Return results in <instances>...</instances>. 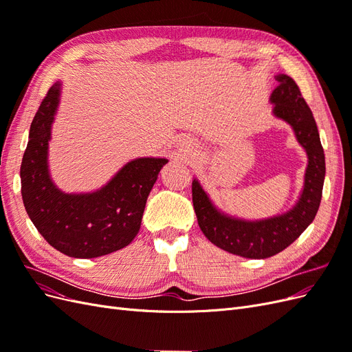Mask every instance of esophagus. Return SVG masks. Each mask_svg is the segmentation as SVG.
<instances>
[{"label":"esophagus","instance_id":"esophagus-1","mask_svg":"<svg viewBox=\"0 0 352 352\" xmlns=\"http://www.w3.org/2000/svg\"><path fill=\"white\" fill-rule=\"evenodd\" d=\"M180 146H182V150L185 151V153H192V151H195V145L190 142V141H188V140H182V144H180Z\"/></svg>","mask_w":352,"mask_h":352}]
</instances>
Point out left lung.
<instances>
[{"label": "left lung", "mask_w": 352, "mask_h": 352, "mask_svg": "<svg viewBox=\"0 0 352 352\" xmlns=\"http://www.w3.org/2000/svg\"><path fill=\"white\" fill-rule=\"evenodd\" d=\"M276 80L279 85L270 95L273 116L292 127L308 158L295 206L278 216L245 220L217 208L198 179L192 180V202L202 233L216 247L243 258H269L289 247L311 225L322 201L326 163L313 113L292 78L278 74Z\"/></svg>", "instance_id": "left-lung-1"}]
</instances>
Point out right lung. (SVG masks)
<instances>
[{
	"mask_svg": "<svg viewBox=\"0 0 352 352\" xmlns=\"http://www.w3.org/2000/svg\"><path fill=\"white\" fill-rule=\"evenodd\" d=\"M61 83L50 88L30 124L20 179L29 219L44 239L73 258H95L129 245L141 228L146 198L167 158L127 162L107 184L92 192L67 194L52 182L48 166L51 127Z\"/></svg>",
	"mask_w": 352,
	"mask_h": 352,
	"instance_id": "1",
	"label": "right lung"
}]
</instances>
